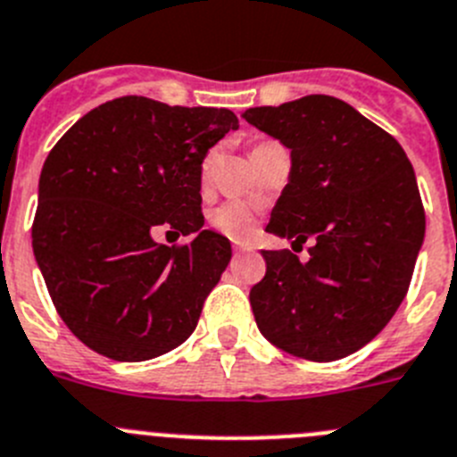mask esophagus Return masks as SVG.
<instances>
[{
  "instance_id": "1",
  "label": "esophagus",
  "mask_w": 457,
  "mask_h": 457,
  "mask_svg": "<svg viewBox=\"0 0 457 457\" xmlns=\"http://www.w3.org/2000/svg\"><path fill=\"white\" fill-rule=\"evenodd\" d=\"M233 251H236V253H242V251H251V246H246V245H233Z\"/></svg>"
}]
</instances>
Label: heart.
Wrapping results in <instances>:
<instances>
[{"instance_id":"heart-1","label":"heart","mask_w":457,"mask_h":457,"mask_svg":"<svg viewBox=\"0 0 457 457\" xmlns=\"http://www.w3.org/2000/svg\"><path fill=\"white\" fill-rule=\"evenodd\" d=\"M262 145H267V142H262ZM212 161H215V152L208 154V158L204 161V179H206ZM211 221L221 236L231 237V240H237V242L249 240V237L256 233V226H258L256 212H253V208H251L249 204H245V201H228V204L220 206L215 212H212Z\"/></svg>"}]
</instances>
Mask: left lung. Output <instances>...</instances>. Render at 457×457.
<instances>
[{
	"label": "left lung",
	"instance_id": "8db88e82",
	"mask_svg": "<svg viewBox=\"0 0 457 457\" xmlns=\"http://www.w3.org/2000/svg\"><path fill=\"white\" fill-rule=\"evenodd\" d=\"M245 120L290 149V177L267 231L303 245L262 251L253 317L274 346L330 362L371 342L408 292L426 233L414 170L399 142L328 95L249 108Z\"/></svg>",
	"mask_w": 457,
	"mask_h": 457
}]
</instances>
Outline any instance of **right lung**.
<instances>
[{
    "instance_id": "obj_1",
    "label": "right lung",
    "mask_w": 457,
    "mask_h": 457,
    "mask_svg": "<svg viewBox=\"0 0 457 457\" xmlns=\"http://www.w3.org/2000/svg\"><path fill=\"white\" fill-rule=\"evenodd\" d=\"M240 127L226 108L112 99L56 142L37 183L33 256L58 315L92 351L140 362L177 349L231 261L204 228L201 162ZM161 225L186 247L158 245Z\"/></svg>"
}]
</instances>
